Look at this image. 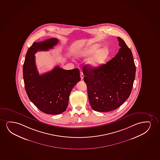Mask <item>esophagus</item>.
<instances>
[{"label":"esophagus","instance_id":"34e87169","mask_svg":"<svg viewBox=\"0 0 160 160\" xmlns=\"http://www.w3.org/2000/svg\"><path fill=\"white\" fill-rule=\"evenodd\" d=\"M80 77H81V80H82L83 79V78H84V75H83L82 72H80Z\"/></svg>","mask_w":160,"mask_h":160}]
</instances>
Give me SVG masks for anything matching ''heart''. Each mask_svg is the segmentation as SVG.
Instances as JSON below:
<instances>
[{"label": "heart", "mask_w": 160, "mask_h": 160, "mask_svg": "<svg viewBox=\"0 0 160 160\" xmlns=\"http://www.w3.org/2000/svg\"><path fill=\"white\" fill-rule=\"evenodd\" d=\"M101 47L98 44L89 46L79 50L77 52V56L79 58H85L93 54L87 60V64L93 68H99L105 63L110 56V51L108 48L104 47L99 50Z\"/></svg>", "instance_id": "b5f03b06"}]
</instances>
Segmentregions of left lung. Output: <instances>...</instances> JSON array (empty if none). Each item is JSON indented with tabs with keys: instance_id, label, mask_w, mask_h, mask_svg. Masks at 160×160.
Instances as JSON below:
<instances>
[{
	"instance_id": "obj_1",
	"label": "left lung",
	"mask_w": 160,
	"mask_h": 160,
	"mask_svg": "<svg viewBox=\"0 0 160 160\" xmlns=\"http://www.w3.org/2000/svg\"><path fill=\"white\" fill-rule=\"evenodd\" d=\"M120 49L116 55L98 68H83L92 108L108 112L118 108L129 97L136 74L132 53L125 42L117 38Z\"/></svg>"
}]
</instances>
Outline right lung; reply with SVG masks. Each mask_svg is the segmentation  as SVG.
Here are the masks:
<instances>
[{
  "label": "right lung",
  "instance_id": "right-lung-1",
  "mask_svg": "<svg viewBox=\"0 0 160 160\" xmlns=\"http://www.w3.org/2000/svg\"><path fill=\"white\" fill-rule=\"evenodd\" d=\"M57 38L34 42L29 48L23 64V79L29 99L42 112L49 114L62 113L68 106L69 97L81 78L79 69L64 70L56 66L40 75L35 63L38 51H47L58 43Z\"/></svg>",
  "mask_w": 160,
  "mask_h": 160
}]
</instances>
